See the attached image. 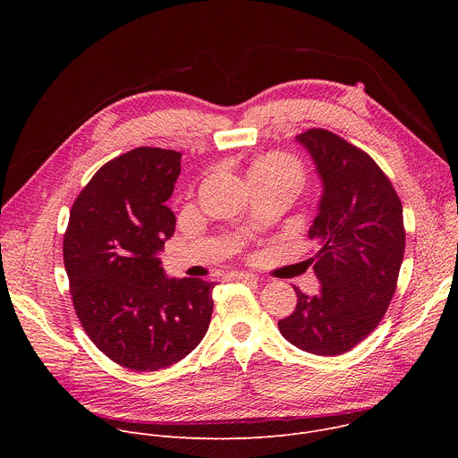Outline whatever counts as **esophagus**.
I'll use <instances>...</instances> for the list:
<instances>
[{"mask_svg": "<svg viewBox=\"0 0 458 458\" xmlns=\"http://www.w3.org/2000/svg\"><path fill=\"white\" fill-rule=\"evenodd\" d=\"M233 279H239V281H244V283H255L257 277L253 274H248V272H235L232 274Z\"/></svg>", "mask_w": 458, "mask_h": 458, "instance_id": "1", "label": "esophagus"}]
</instances>
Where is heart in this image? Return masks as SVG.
Instances as JSON below:
<instances>
[{"instance_id": "1", "label": "heart", "mask_w": 458, "mask_h": 458, "mask_svg": "<svg viewBox=\"0 0 458 458\" xmlns=\"http://www.w3.org/2000/svg\"><path fill=\"white\" fill-rule=\"evenodd\" d=\"M248 174L286 181L293 186H297L302 179L301 165L292 156H286V154H268L265 157L257 159Z\"/></svg>"}]
</instances>
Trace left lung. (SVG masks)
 Wrapping results in <instances>:
<instances>
[{
  "instance_id": "8db88e82",
  "label": "left lung",
  "mask_w": 458,
  "mask_h": 458,
  "mask_svg": "<svg viewBox=\"0 0 458 458\" xmlns=\"http://www.w3.org/2000/svg\"><path fill=\"white\" fill-rule=\"evenodd\" d=\"M295 141L322 182L308 232L320 248L313 265L320 290L293 288L297 306L279 330L302 352L334 357L377 328L395 293L406 244L403 205L377 163L343 138L311 128Z\"/></svg>"
}]
</instances>
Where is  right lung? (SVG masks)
<instances>
[{
  "mask_svg": "<svg viewBox=\"0 0 458 458\" xmlns=\"http://www.w3.org/2000/svg\"><path fill=\"white\" fill-rule=\"evenodd\" d=\"M181 174L175 150L140 147L103 165L78 195L63 259L85 332L114 362L157 371L195 350L216 283L168 277L157 257L174 235L165 205Z\"/></svg>",
  "mask_w": 458,
  "mask_h": 458,
  "instance_id": "right-lung-1",
  "label": "right lung"
}]
</instances>
